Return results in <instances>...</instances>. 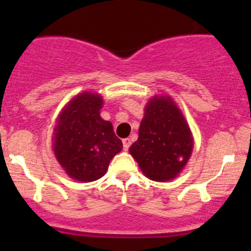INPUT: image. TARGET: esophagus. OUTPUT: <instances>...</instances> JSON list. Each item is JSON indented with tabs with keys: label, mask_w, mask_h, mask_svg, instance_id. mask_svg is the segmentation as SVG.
Returning a JSON list of instances; mask_svg holds the SVG:
<instances>
[{
	"label": "esophagus",
	"mask_w": 251,
	"mask_h": 251,
	"mask_svg": "<svg viewBox=\"0 0 251 251\" xmlns=\"http://www.w3.org/2000/svg\"><path fill=\"white\" fill-rule=\"evenodd\" d=\"M123 146H124V151H128V148H130L131 146L130 138H125V140H123Z\"/></svg>",
	"instance_id": "34e87169"
}]
</instances>
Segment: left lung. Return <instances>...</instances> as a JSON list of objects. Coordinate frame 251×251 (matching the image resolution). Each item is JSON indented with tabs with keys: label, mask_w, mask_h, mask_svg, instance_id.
<instances>
[{
	"label": "left lung",
	"mask_w": 251,
	"mask_h": 251,
	"mask_svg": "<svg viewBox=\"0 0 251 251\" xmlns=\"http://www.w3.org/2000/svg\"><path fill=\"white\" fill-rule=\"evenodd\" d=\"M193 136L186 119L169 96H154L144 108L138 140L130 153L149 179H174L189 160Z\"/></svg>",
	"instance_id": "obj_1"
}]
</instances>
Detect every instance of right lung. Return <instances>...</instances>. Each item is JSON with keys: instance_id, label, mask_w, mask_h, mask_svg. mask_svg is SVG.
I'll return each mask as SVG.
<instances>
[{"instance_id": "right-lung-1", "label": "right lung", "mask_w": 251, "mask_h": 251, "mask_svg": "<svg viewBox=\"0 0 251 251\" xmlns=\"http://www.w3.org/2000/svg\"><path fill=\"white\" fill-rule=\"evenodd\" d=\"M103 98L97 93L75 96L58 116L53 151L68 176L92 182L107 173L111 159L123 149L110 121L100 115Z\"/></svg>"}]
</instances>
